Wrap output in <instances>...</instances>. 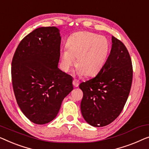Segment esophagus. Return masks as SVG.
<instances>
[{
    "mask_svg": "<svg viewBox=\"0 0 149 149\" xmlns=\"http://www.w3.org/2000/svg\"><path fill=\"white\" fill-rule=\"evenodd\" d=\"M73 84H74V86L75 88L78 87V86L79 84V80H77V79H74V80L73 81Z\"/></svg>",
    "mask_w": 149,
    "mask_h": 149,
    "instance_id": "1",
    "label": "esophagus"
}]
</instances>
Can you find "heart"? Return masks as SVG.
Listing matches in <instances>:
<instances>
[{
	"instance_id": "b5f03b06",
	"label": "heart",
	"mask_w": 149,
	"mask_h": 149,
	"mask_svg": "<svg viewBox=\"0 0 149 149\" xmlns=\"http://www.w3.org/2000/svg\"><path fill=\"white\" fill-rule=\"evenodd\" d=\"M67 49L60 51L63 69L69 72L75 64L79 75L94 76L98 74L107 60L109 42L106 37L89 32L73 33L66 42Z\"/></svg>"
}]
</instances>
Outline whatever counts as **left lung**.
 Returning a JSON list of instances; mask_svg holds the SVG:
<instances>
[{
    "label": "left lung",
    "instance_id": "left-lung-1",
    "mask_svg": "<svg viewBox=\"0 0 149 149\" xmlns=\"http://www.w3.org/2000/svg\"><path fill=\"white\" fill-rule=\"evenodd\" d=\"M109 56L94 78L82 82L81 115L88 123L102 127L113 122L123 110L132 81V65L126 47L112 36Z\"/></svg>",
    "mask_w": 149,
    "mask_h": 149
}]
</instances>
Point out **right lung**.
Segmentation results:
<instances>
[{
    "instance_id": "obj_1",
    "label": "right lung",
    "mask_w": 149,
    "mask_h": 149,
    "mask_svg": "<svg viewBox=\"0 0 149 149\" xmlns=\"http://www.w3.org/2000/svg\"><path fill=\"white\" fill-rule=\"evenodd\" d=\"M56 27H42L19 44L11 63L13 88L20 109L36 124L57 116L73 91V77L58 68L61 37Z\"/></svg>"
}]
</instances>
